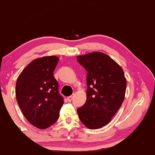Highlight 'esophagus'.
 I'll use <instances>...</instances> for the list:
<instances>
[{
	"mask_svg": "<svg viewBox=\"0 0 155 155\" xmlns=\"http://www.w3.org/2000/svg\"><path fill=\"white\" fill-rule=\"evenodd\" d=\"M72 99H73V97H72V96H70V97H68L67 98V101H68V102H71Z\"/></svg>",
	"mask_w": 155,
	"mask_h": 155,
	"instance_id": "esophagus-1",
	"label": "esophagus"
}]
</instances>
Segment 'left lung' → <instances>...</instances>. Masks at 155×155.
I'll return each instance as SVG.
<instances>
[{"label":"left lung","mask_w":155,"mask_h":155,"mask_svg":"<svg viewBox=\"0 0 155 155\" xmlns=\"http://www.w3.org/2000/svg\"><path fill=\"white\" fill-rule=\"evenodd\" d=\"M76 58L88 71L87 101L77 113L87 128L97 130L109 123L120 108L127 79L122 68L104 53L94 51Z\"/></svg>","instance_id":"1"}]
</instances>
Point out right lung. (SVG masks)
I'll return each instance as SVG.
<instances>
[{"label": "right lung", "instance_id": "right-lung-1", "mask_svg": "<svg viewBox=\"0 0 155 155\" xmlns=\"http://www.w3.org/2000/svg\"><path fill=\"white\" fill-rule=\"evenodd\" d=\"M58 60L56 56L33 60L19 74L15 84L16 100L23 114L31 124L41 130L58 120L64 104L54 76Z\"/></svg>", "mask_w": 155, "mask_h": 155}]
</instances>
